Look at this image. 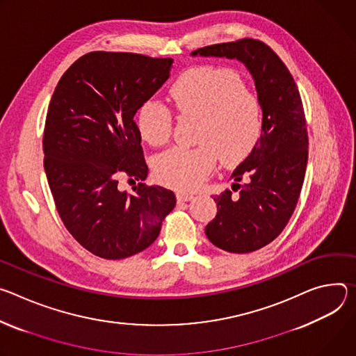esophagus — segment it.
<instances>
[{
  "label": "esophagus",
  "instance_id": "34e87169",
  "mask_svg": "<svg viewBox=\"0 0 356 356\" xmlns=\"http://www.w3.org/2000/svg\"><path fill=\"white\" fill-rule=\"evenodd\" d=\"M192 198H193L192 193L182 192V191L177 192V201H178V202H188V201H191Z\"/></svg>",
  "mask_w": 356,
  "mask_h": 356
}]
</instances>
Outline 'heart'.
Masks as SVG:
<instances>
[{
    "label": "heart",
    "instance_id": "obj_1",
    "mask_svg": "<svg viewBox=\"0 0 356 356\" xmlns=\"http://www.w3.org/2000/svg\"><path fill=\"white\" fill-rule=\"evenodd\" d=\"M177 111L200 120L195 148H171L154 160V175L161 184L191 191L223 164H236L253 151L263 131L259 96L246 88L243 76L232 67L198 66L184 72L170 89ZM141 137L163 145L172 136V113L154 99L145 100L136 115Z\"/></svg>",
    "mask_w": 356,
    "mask_h": 356
}]
</instances>
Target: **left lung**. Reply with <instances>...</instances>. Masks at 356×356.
Here are the masks:
<instances>
[{
  "label": "left lung",
  "instance_id": "left-lung-1",
  "mask_svg": "<svg viewBox=\"0 0 356 356\" xmlns=\"http://www.w3.org/2000/svg\"><path fill=\"white\" fill-rule=\"evenodd\" d=\"M193 56L238 59L254 79L263 108V131L246 160L232 174V189L215 196L216 216L208 239L230 253H250L273 242L290 220L302 188L308 133L294 79L268 45L253 38L204 47Z\"/></svg>",
  "mask_w": 356,
  "mask_h": 356
}]
</instances>
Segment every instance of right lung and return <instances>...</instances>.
Segmentation results:
<instances>
[{
    "label": "right lung",
    "instance_id": "1",
    "mask_svg": "<svg viewBox=\"0 0 356 356\" xmlns=\"http://www.w3.org/2000/svg\"><path fill=\"white\" fill-rule=\"evenodd\" d=\"M174 59L96 51L60 77L44 130V168L58 213L86 250L120 260L147 249L175 207L172 191L147 185L134 122L140 106L170 77ZM140 182L134 193L118 178Z\"/></svg>",
    "mask_w": 356,
    "mask_h": 356
}]
</instances>
